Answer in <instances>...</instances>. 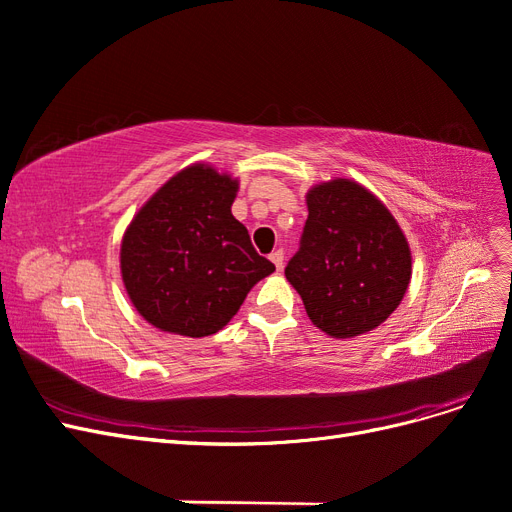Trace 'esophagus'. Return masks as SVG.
Masks as SVG:
<instances>
[{"mask_svg": "<svg viewBox=\"0 0 512 512\" xmlns=\"http://www.w3.org/2000/svg\"><path fill=\"white\" fill-rule=\"evenodd\" d=\"M269 258H271V262H273L277 271H280V269L284 267V252H282V250H275Z\"/></svg>", "mask_w": 512, "mask_h": 512, "instance_id": "esophagus-1", "label": "esophagus"}]
</instances>
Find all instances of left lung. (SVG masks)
<instances>
[{"instance_id":"left-lung-1","label":"left lung","mask_w":512,"mask_h":512,"mask_svg":"<svg viewBox=\"0 0 512 512\" xmlns=\"http://www.w3.org/2000/svg\"><path fill=\"white\" fill-rule=\"evenodd\" d=\"M307 211L301 247L284 273L309 320L335 339L380 327L412 277L410 245L397 220L350 179L314 185Z\"/></svg>"}]
</instances>
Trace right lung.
<instances>
[{
	"instance_id": "1",
	"label": "right lung",
	"mask_w": 512,
	"mask_h": 512,
	"mask_svg": "<svg viewBox=\"0 0 512 512\" xmlns=\"http://www.w3.org/2000/svg\"><path fill=\"white\" fill-rule=\"evenodd\" d=\"M237 190V179L192 164L134 215L121 241V277L136 312L156 329L218 333L254 284L275 271L230 211Z\"/></svg>"
}]
</instances>
